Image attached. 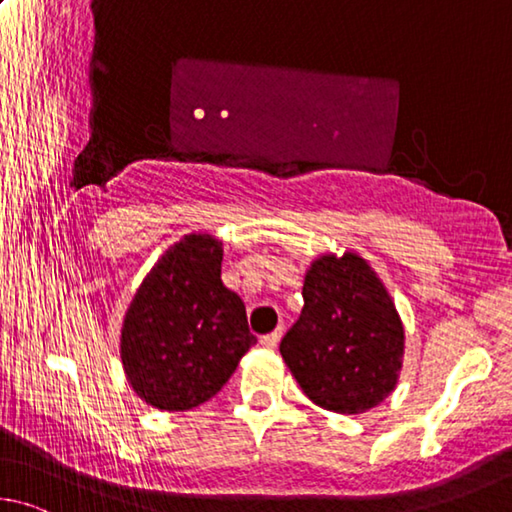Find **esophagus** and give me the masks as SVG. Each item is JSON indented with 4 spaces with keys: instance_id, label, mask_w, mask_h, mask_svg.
I'll return each mask as SVG.
<instances>
[{
    "instance_id": "obj_1",
    "label": "esophagus",
    "mask_w": 512,
    "mask_h": 512,
    "mask_svg": "<svg viewBox=\"0 0 512 512\" xmlns=\"http://www.w3.org/2000/svg\"><path fill=\"white\" fill-rule=\"evenodd\" d=\"M281 335H283V328H276V330H272L270 335L261 337V344L267 346V348H276V344L281 342Z\"/></svg>"
}]
</instances>
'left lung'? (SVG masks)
I'll return each instance as SVG.
<instances>
[{"label": "left lung", "instance_id": "obj_1", "mask_svg": "<svg viewBox=\"0 0 512 512\" xmlns=\"http://www.w3.org/2000/svg\"><path fill=\"white\" fill-rule=\"evenodd\" d=\"M405 330L360 256H321L303 283V310L281 355L306 396L337 414H362L398 382Z\"/></svg>", "mask_w": 512, "mask_h": 512}]
</instances>
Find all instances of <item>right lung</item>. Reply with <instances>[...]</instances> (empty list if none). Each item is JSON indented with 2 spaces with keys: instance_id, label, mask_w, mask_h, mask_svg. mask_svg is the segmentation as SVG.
<instances>
[{
  "instance_id": "right-lung-1",
  "label": "right lung",
  "mask_w": 512,
  "mask_h": 512,
  "mask_svg": "<svg viewBox=\"0 0 512 512\" xmlns=\"http://www.w3.org/2000/svg\"><path fill=\"white\" fill-rule=\"evenodd\" d=\"M222 242L193 233L141 283L121 330L123 369L152 407L186 411L218 393L256 344L245 303L220 279Z\"/></svg>"
}]
</instances>
